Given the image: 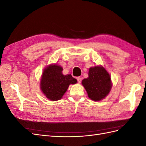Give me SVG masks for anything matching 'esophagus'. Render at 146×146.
Returning <instances> with one entry per match:
<instances>
[{"label": "esophagus", "mask_w": 146, "mask_h": 146, "mask_svg": "<svg viewBox=\"0 0 146 146\" xmlns=\"http://www.w3.org/2000/svg\"><path fill=\"white\" fill-rule=\"evenodd\" d=\"M77 82L78 83H80L82 82V78L80 77H77Z\"/></svg>", "instance_id": "esophagus-1"}]
</instances>
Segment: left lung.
Listing matches in <instances>:
<instances>
[{"label":"left lung","mask_w":146,"mask_h":146,"mask_svg":"<svg viewBox=\"0 0 146 146\" xmlns=\"http://www.w3.org/2000/svg\"><path fill=\"white\" fill-rule=\"evenodd\" d=\"M82 85L88 97L94 101L105 98L112 86L108 72L103 67L98 66L90 68L88 77L82 80Z\"/></svg>","instance_id":"1"}]
</instances>
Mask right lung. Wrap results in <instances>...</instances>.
I'll return each instance as SVG.
<instances>
[{"instance_id":"1","label":"right lung","mask_w":146,"mask_h":146,"mask_svg":"<svg viewBox=\"0 0 146 146\" xmlns=\"http://www.w3.org/2000/svg\"><path fill=\"white\" fill-rule=\"evenodd\" d=\"M62 70L61 66L52 64L42 72L41 89L47 98L51 100H60L67 91L70 84L77 82L70 74L63 75Z\"/></svg>"}]
</instances>
